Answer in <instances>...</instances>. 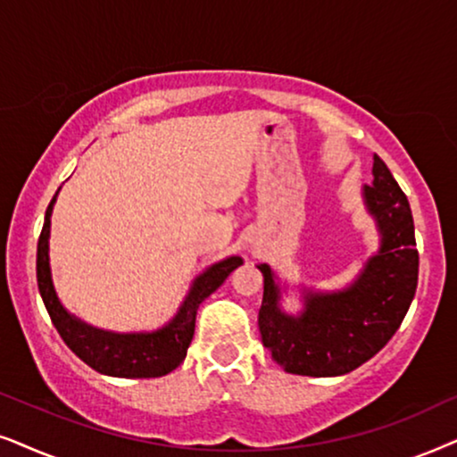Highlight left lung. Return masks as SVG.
Returning <instances> with one entry per match:
<instances>
[{"mask_svg":"<svg viewBox=\"0 0 457 457\" xmlns=\"http://www.w3.org/2000/svg\"><path fill=\"white\" fill-rule=\"evenodd\" d=\"M368 209L382 234L380 253L349 290L309 295L301 318L278 307L273 273L261 263L263 303L259 328L263 345L286 372L299 376H340L360 368L399 330L418 286V251L407 196L374 156V184L366 186Z\"/></svg>","mask_w":457,"mask_h":457,"instance_id":"1","label":"left lung"}]
</instances>
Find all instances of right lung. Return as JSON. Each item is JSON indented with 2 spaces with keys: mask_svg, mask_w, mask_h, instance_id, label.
Here are the masks:
<instances>
[{
  "mask_svg": "<svg viewBox=\"0 0 457 457\" xmlns=\"http://www.w3.org/2000/svg\"><path fill=\"white\" fill-rule=\"evenodd\" d=\"M56 194L46 211V221L37 242V286L54 328L79 360L100 374L119 376V378H158V376L173 372L186 360L187 346L194 337V326H196L198 305L242 263V257H229L204 271L194 282L179 313L162 330L152 334H112L96 330L66 313L54 292L47 238H50V215Z\"/></svg>",
  "mask_w": 457,
  "mask_h": 457,
  "instance_id": "add662e5",
  "label": "right lung"
}]
</instances>
